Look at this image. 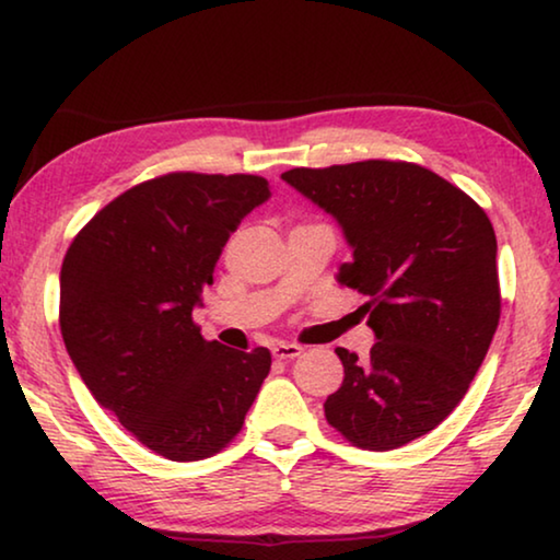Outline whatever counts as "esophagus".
<instances>
[{"label": "esophagus", "mask_w": 560, "mask_h": 560, "mask_svg": "<svg viewBox=\"0 0 560 560\" xmlns=\"http://www.w3.org/2000/svg\"><path fill=\"white\" fill-rule=\"evenodd\" d=\"M271 352L277 360H294L302 355V348H299V345H291V342H279V345H273Z\"/></svg>", "instance_id": "34e87169"}]
</instances>
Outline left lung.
<instances>
[{"instance_id": "1", "label": "left lung", "mask_w": 560, "mask_h": 560, "mask_svg": "<svg viewBox=\"0 0 560 560\" xmlns=\"http://www.w3.org/2000/svg\"><path fill=\"white\" fill-rule=\"evenodd\" d=\"M281 179L329 212L352 258L337 281L370 302L368 360L337 348L345 381L329 427L388 452L436 429L475 381L500 322L498 238L459 187L411 162L296 167Z\"/></svg>"}]
</instances>
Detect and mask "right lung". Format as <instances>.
I'll return each instance as SVG.
<instances>
[{
    "label": "right lung",
    "instance_id": "right-lung-1",
    "mask_svg": "<svg viewBox=\"0 0 560 560\" xmlns=\"http://www.w3.org/2000/svg\"><path fill=\"white\" fill-rule=\"evenodd\" d=\"M271 198L256 175L172 172L91 218L60 269V332L91 396L172 462L238 434L271 352L208 342L192 322L228 238Z\"/></svg>",
    "mask_w": 560,
    "mask_h": 560
}]
</instances>
